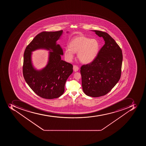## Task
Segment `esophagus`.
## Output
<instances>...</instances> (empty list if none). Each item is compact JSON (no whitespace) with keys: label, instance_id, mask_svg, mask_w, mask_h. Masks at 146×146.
Returning <instances> with one entry per match:
<instances>
[{"label":"esophagus","instance_id":"obj_1","mask_svg":"<svg viewBox=\"0 0 146 146\" xmlns=\"http://www.w3.org/2000/svg\"><path fill=\"white\" fill-rule=\"evenodd\" d=\"M73 70L74 72H77L79 70V68L77 66L74 65L73 66Z\"/></svg>","mask_w":146,"mask_h":146}]
</instances>
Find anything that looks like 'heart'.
Segmentation results:
<instances>
[{
	"mask_svg": "<svg viewBox=\"0 0 146 146\" xmlns=\"http://www.w3.org/2000/svg\"><path fill=\"white\" fill-rule=\"evenodd\" d=\"M100 48L99 41L96 39H90L84 36L74 37L69 43V48H65L64 56L67 61H71L74 53L81 62L84 64L91 63L95 60Z\"/></svg>",
	"mask_w": 146,
	"mask_h": 146,
	"instance_id": "heart-1",
	"label": "heart"
}]
</instances>
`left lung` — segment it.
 <instances>
[{"label": "left lung", "mask_w": 146, "mask_h": 146, "mask_svg": "<svg viewBox=\"0 0 146 146\" xmlns=\"http://www.w3.org/2000/svg\"><path fill=\"white\" fill-rule=\"evenodd\" d=\"M93 31L105 40L94 61L81 68L82 85L88 96L98 97L107 94L119 81L123 56L121 49L114 39L106 32Z\"/></svg>", "instance_id": "1"}]
</instances>
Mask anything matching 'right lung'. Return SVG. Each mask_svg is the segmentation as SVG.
<instances>
[{"instance_id":"1","label":"right lung","mask_w":146,"mask_h":146,"mask_svg":"<svg viewBox=\"0 0 146 146\" xmlns=\"http://www.w3.org/2000/svg\"><path fill=\"white\" fill-rule=\"evenodd\" d=\"M62 33V30L41 32L35 37L25 51L23 76L31 90L41 98L53 99L61 96L64 92L66 82L73 72L72 65L61 59L63 51L56 44ZM38 49L50 51L48 64L40 70L33 67L31 60L32 52Z\"/></svg>"}]
</instances>
